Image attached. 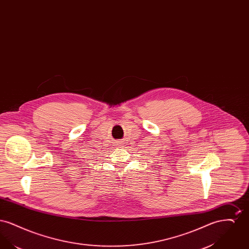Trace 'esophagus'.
<instances>
[{
  "label": "esophagus",
  "mask_w": 249,
  "mask_h": 249,
  "mask_svg": "<svg viewBox=\"0 0 249 249\" xmlns=\"http://www.w3.org/2000/svg\"><path fill=\"white\" fill-rule=\"evenodd\" d=\"M122 141H117V142H116V144L118 145V146H120V145H122Z\"/></svg>",
  "instance_id": "1"
}]
</instances>
